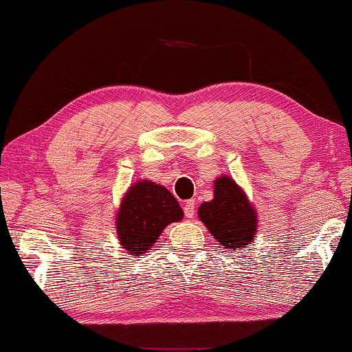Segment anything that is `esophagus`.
Masks as SVG:
<instances>
[{"label":"esophagus","instance_id":"esophagus-1","mask_svg":"<svg viewBox=\"0 0 352 352\" xmlns=\"http://www.w3.org/2000/svg\"><path fill=\"white\" fill-rule=\"evenodd\" d=\"M183 210H185V216L186 217H192L194 216V200H186L185 206H183Z\"/></svg>","mask_w":352,"mask_h":352}]
</instances>
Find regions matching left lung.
I'll use <instances>...</instances> for the list:
<instances>
[{
	"instance_id": "left-lung-1",
	"label": "left lung",
	"mask_w": 352,
	"mask_h": 352,
	"mask_svg": "<svg viewBox=\"0 0 352 352\" xmlns=\"http://www.w3.org/2000/svg\"><path fill=\"white\" fill-rule=\"evenodd\" d=\"M199 219L217 243L236 250L252 246L258 228V213L244 189L228 175L214 180L213 199L199 206Z\"/></svg>"
}]
</instances>
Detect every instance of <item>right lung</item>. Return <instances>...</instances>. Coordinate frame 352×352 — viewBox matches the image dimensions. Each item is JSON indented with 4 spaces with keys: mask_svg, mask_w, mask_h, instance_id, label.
<instances>
[{
    "mask_svg": "<svg viewBox=\"0 0 352 352\" xmlns=\"http://www.w3.org/2000/svg\"><path fill=\"white\" fill-rule=\"evenodd\" d=\"M183 219V210L169 189L147 178L126 189L116 213V232L126 254L139 256L156 243L164 228Z\"/></svg>",
    "mask_w": 352,
    "mask_h": 352,
    "instance_id": "right-lung-1",
    "label": "right lung"
}]
</instances>
